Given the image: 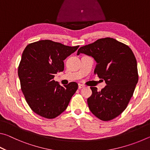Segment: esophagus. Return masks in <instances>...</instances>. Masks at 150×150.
I'll return each instance as SVG.
<instances>
[{
  "mask_svg": "<svg viewBox=\"0 0 150 150\" xmlns=\"http://www.w3.org/2000/svg\"><path fill=\"white\" fill-rule=\"evenodd\" d=\"M85 86L83 85H82V84H79V86H78V88H79V89H81V88H83Z\"/></svg>",
  "mask_w": 150,
  "mask_h": 150,
  "instance_id": "obj_1",
  "label": "esophagus"
}]
</instances>
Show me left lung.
Listing matches in <instances>:
<instances>
[{
  "label": "left lung",
  "instance_id": "obj_1",
  "mask_svg": "<svg viewBox=\"0 0 150 150\" xmlns=\"http://www.w3.org/2000/svg\"><path fill=\"white\" fill-rule=\"evenodd\" d=\"M80 54L95 59L94 73L106 83L100 91L91 87L88 108L100 120H112L126 108L138 81L135 55L129 46L112 38L98 39L81 47L77 55Z\"/></svg>",
  "mask_w": 150,
  "mask_h": 150
}]
</instances>
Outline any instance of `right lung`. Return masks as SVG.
I'll use <instances>...</instances> for the list:
<instances>
[{
    "mask_svg": "<svg viewBox=\"0 0 150 150\" xmlns=\"http://www.w3.org/2000/svg\"><path fill=\"white\" fill-rule=\"evenodd\" d=\"M79 47L45 40L24 49L18 74L25 99L35 114L52 119L67 108L78 84L71 82L62 87L54 80V74L64 70L63 60Z\"/></svg>",
    "mask_w": 150,
    "mask_h": 150,
    "instance_id": "1",
    "label": "right lung"
}]
</instances>
